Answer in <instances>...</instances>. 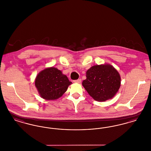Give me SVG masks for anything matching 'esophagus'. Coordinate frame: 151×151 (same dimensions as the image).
Segmentation results:
<instances>
[{"mask_svg":"<svg viewBox=\"0 0 151 151\" xmlns=\"http://www.w3.org/2000/svg\"><path fill=\"white\" fill-rule=\"evenodd\" d=\"M73 82H74V83H81V80L80 79H78V80H73Z\"/></svg>","mask_w":151,"mask_h":151,"instance_id":"obj_1","label":"esophagus"}]
</instances>
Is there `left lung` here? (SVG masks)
Returning a JSON list of instances; mask_svg holds the SVG:
<instances>
[{"label":"left lung","mask_w":151,"mask_h":151,"mask_svg":"<svg viewBox=\"0 0 151 151\" xmlns=\"http://www.w3.org/2000/svg\"><path fill=\"white\" fill-rule=\"evenodd\" d=\"M82 84L88 94L98 101L113 98L121 86L118 72L111 65H96L86 73Z\"/></svg>","instance_id":"obj_1"}]
</instances>
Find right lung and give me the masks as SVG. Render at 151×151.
Listing matches in <instances>:
<instances>
[{"instance_id":"obj_1","label":"right lung","mask_w":151,"mask_h":151,"mask_svg":"<svg viewBox=\"0 0 151 151\" xmlns=\"http://www.w3.org/2000/svg\"><path fill=\"white\" fill-rule=\"evenodd\" d=\"M72 82L54 67L46 68L36 77L35 86L41 97L47 100H54L66 92Z\"/></svg>"}]
</instances>
